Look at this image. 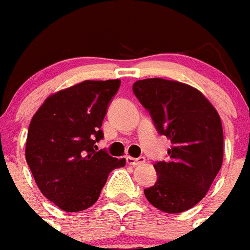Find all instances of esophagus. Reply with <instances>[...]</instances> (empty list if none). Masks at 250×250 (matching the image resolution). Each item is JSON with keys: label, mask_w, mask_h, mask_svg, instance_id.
I'll list each match as a JSON object with an SVG mask.
<instances>
[{"label": "esophagus", "mask_w": 250, "mask_h": 250, "mask_svg": "<svg viewBox=\"0 0 250 250\" xmlns=\"http://www.w3.org/2000/svg\"><path fill=\"white\" fill-rule=\"evenodd\" d=\"M126 161L129 165H132V167H136V165L144 164L145 158L144 156H140V158H132V156H126Z\"/></svg>", "instance_id": "34e87169"}]
</instances>
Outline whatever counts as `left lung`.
I'll return each instance as SVG.
<instances>
[{
    "mask_svg": "<svg viewBox=\"0 0 250 250\" xmlns=\"http://www.w3.org/2000/svg\"><path fill=\"white\" fill-rule=\"evenodd\" d=\"M132 91L149 111L156 131L171 141L167 160L155 161L158 180L144 189L150 204L175 214L196 205L223 163L219 115L204 95L178 81L145 79Z\"/></svg>",
    "mask_w": 250,
    "mask_h": 250,
    "instance_id": "1",
    "label": "left lung"
}]
</instances>
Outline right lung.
<instances>
[{"mask_svg": "<svg viewBox=\"0 0 250 250\" xmlns=\"http://www.w3.org/2000/svg\"><path fill=\"white\" fill-rule=\"evenodd\" d=\"M120 83H77L46 99L31 120L26 161L41 193L62 210L81 211L95 204L110 171L126 163L96 146Z\"/></svg>", "mask_w": 250, "mask_h": 250, "instance_id": "1", "label": "right lung"}]
</instances>
